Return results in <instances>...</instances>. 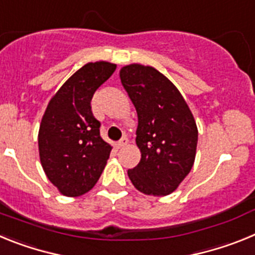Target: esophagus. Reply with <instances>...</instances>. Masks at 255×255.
Segmentation results:
<instances>
[{"mask_svg": "<svg viewBox=\"0 0 255 255\" xmlns=\"http://www.w3.org/2000/svg\"><path fill=\"white\" fill-rule=\"evenodd\" d=\"M129 143V140H128V138H126V136H124V138H121L120 140L117 141V148H124L126 145V144Z\"/></svg>", "mask_w": 255, "mask_h": 255, "instance_id": "esophagus-1", "label": "esophagus"}]
</instances>
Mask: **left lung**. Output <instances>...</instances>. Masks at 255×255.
I'll use <instances>...</instances> for the list:
<instances>
[{
    "mask_svg": "<svg viewBox=\"0 0 255 255\" xmlns=\"http://www.w3.org/2000/svg\"><path fill=\"white\" fill-rule=\"evenodd\" d=\"M120 79L138 114L136 145L141 153L128 175L144 194H171L194 163V117L177 88L154 67L129 65L121 69Z\"/></svg>",
    "mask_w": 255,
    "mask_h": 255,
    "instance_id": "obj_1",
    "label": "left lung"
}]
</instances>
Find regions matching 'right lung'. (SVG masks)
I'll return each instance as SVG.
<instances>
[{"instance_id": "1", "label": "right lung", "mask_w": 255, "mask_h": 255, "mask_svg": "<svg viewBox=\"0 0 255 255\" xmlns=\"http://www.w3.org/2000/svg\"><path fill=\"white\" fill-rule=\"evenodd\" d=\"M115 70L116 65L105 61L84 65L58 89L43 115L38 134L40 163L66 197L91 190L110 158L111 145L101 138L91 102Z\"/></svg>"}]
</instances>
